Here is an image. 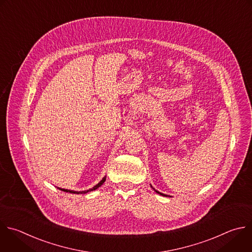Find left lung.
<instances>
[{"mask_svg":"<svg viewBox=\"0 0 252 252\" xmlns=\"http://www.w3.org/2000/svg\"><path fill=\"white\" fill-rule=\"evenodd\" d=\"M151 187H152V186H151ZM152 189H153V190H154V191H155V192H156V193H158V194H160V195H162V196H166V195H164V194H162V193H160V192H158V191H156V190H155V189H154V188H153V187H152Z\"/></svg>","mask_w":252,"mask_h":252,"instance_id":"1","label":"left lung"}]
</instances>
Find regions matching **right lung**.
I'll use <instances>...</instances> for the list:
<instances>
[{
    "mask_svg": "<svg viewBox=\"0 0 252 252\" xmlns=\"http://www.w3.org/2000/svg\"><path fill=\"white\" fill-rule=\"evenodd\" d=\"M106 181V177H104L96 186H94L92 189H89V190H87V191H82V192H76V191H70V190H65V189H60L61 191H64V192H69V193H72V194H86V193H88V192H90V191H93V190H96V189H98L101 185H103L104 184V182Z\"/></svg>",
    "mask_w": 252,
    "mask_h": 252,
    "instance_id": "1",
    "label": "right lung"
}]
</instances>
